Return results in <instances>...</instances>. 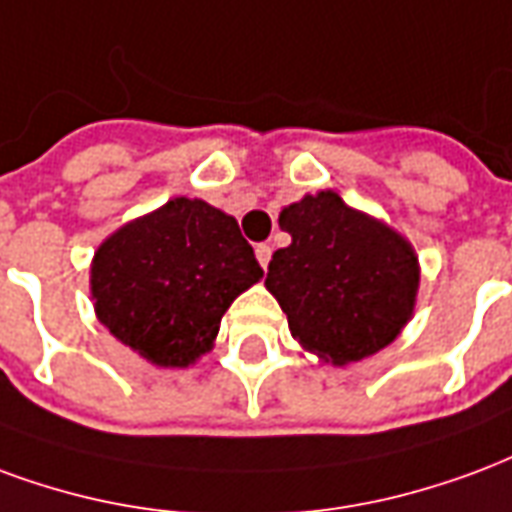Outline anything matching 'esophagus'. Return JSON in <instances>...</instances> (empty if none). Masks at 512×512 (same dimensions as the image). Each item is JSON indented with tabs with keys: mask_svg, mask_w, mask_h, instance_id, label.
<instances>
[{
	"mask_svg": "<svg viewBox=\"0 0 512 512\" xmlns=\"http://www.w3.org/2000/svg\"><path fill=\"white\" fill-rule=\"evenodd\" d=\"M256 259H259V264L267 270V264H270L272 259V248L267 245V242H261V245H256Z\"/></svg>",
	"mask_w": 512,
	"mask_h": 512,
	"instance_id": "1",
	"label": "esophagus"
}]
</instances>
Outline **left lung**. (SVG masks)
I'll list each match as a JSON object with an SVG mask.
<instances>
[{
  "instance_id": "left-lung-1",
  "label": "left lung",
  "mask_w": 512,
  "mask_h": 512,
  "mask_svg": "<svg viewBox=\"0 0 512 512\" xmlns=\"http://www.w3.org/2000/svg\"><path fill=\"white\" fill-rule=\"evenodd\" d=\"M292 245L272 253L267 281L297 341L335 365L357 363L395 341L420 283L412 245L338 193L286 207Z\"/></svg>"
}]
</instances>
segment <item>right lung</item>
Listing matches in <instances>:
<instances>
[{
	"label": "right lung",
	"mask_w": 512,
	"mask_h": 512,
	"mask_svg": "<svg viewBox=\"0 0 512 512\" xmlns=\"http://www.w3.org/2000/svg\"><path fill=\"white\" fill-rule=\"evenodd\" d=\"M261 275L237 220L179 196L100 245L92 297L114 338L149 363L185 368L210 349L234 297Z\"/></svg>",
	"instance_id": "obj_1"
}]
</instances>
